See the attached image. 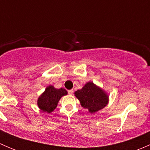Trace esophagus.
Returning a JSON list of instances; mask_svg holds the SVG:
<instances>
[{
  "label": "esophagus",
  "instance_id": "34e87169",
  "mask_svg": "<svg viewBox=\"0 0 150 150\" xmlns=\"http://www.w3.org/2000/svg\"><path fill=\"white\" fill-rule=\"evenodd\" d=\"M68 93H69V95H72V93H73V90H72V89H71V90H69V91H68Z\"/></svg>",
  "mask_w": 150,
  "mask_h": 150
}]
</instances>
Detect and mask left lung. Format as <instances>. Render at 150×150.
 Listing matches in <instances>:
<instances>
[{
  "mask_svg": "<svg viewBox=\"0 0 150 150\" xmlns=\"http://www.w3.org/2000/svg\"><path fill=\"white\" fill-rule=\"evenodd\" d=\"M75 95L83 108L88 109L91 113L103 109L108 103V95L93 82L87 83Z\"/></svg>",
  "mask_w": 150,
  "mask_h": 150,
  "instance_id": "obj_1",
  "label": "left lung"
}]
</instances>
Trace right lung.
Returning a JSON list of instances; mask_svg holds the SVG:
<instances>
[{
	"label": "right lung",
	"instance_id": "right-lung-1",
	"mask_svg": "<svg viewBox=\"0 0 150 150\" xmlns=\"http://www.w3.org/2000/svg\"><path fill=\"white\" fill-rule=\"evenodd\" d=\"M67 94V91L64 88L57 89L49 86L38 99V105L42 111L50 113L55 110L62 96Z\"/></svg>",
	"mask_w": 150,
	"mask_h": 150
}]
</instances>
